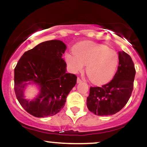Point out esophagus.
Here are the masks:
<instances>
[{
    "instance_id": "esophagus-1",
    "label": "esophagus",
    "mask_w": 147,
    "mask_h": 147,
    "mask_svg": "<svg viewBox=\"0 0 147 147\" xmlns=\"http://www.w3.org/2000/svg\"><path fill=\"white\" fill-rule=\"evenodd\" d=\"M77 84H79V83H81V82H82V80L80 78H77Z\"/></svg>"
}]
</instances>
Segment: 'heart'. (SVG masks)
<instances>
[{"mask_svg": "<svg viewBox=\"0 0 147 147\" xmlns=\"http://www.w3.org/2000/svg\"><path fill=\"white\" fill-rule=\"evenodd\" d=\"M73 53L65 55V62L72 73L82 72L86 65V74L93 84H106L113 77L119 63L114 50L100 43L84 41L74 47Z\"/></svg>", "mask_w": 147, "mask_h": 147, "instance_id": "obj_1", "label": "heart"}]
</instances>
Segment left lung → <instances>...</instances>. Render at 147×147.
Returning a JSON list of instances; mask_svg holds the SVG:
<instances>
[{"label":"left lung","instance_id":"left-lung-1","mask_svg":"<svg viewBox=\"0 0 147 147\" xmlns=\"http://www.w3.org/2000/svg\"><path fill=\"white\" fill-rule=\"evenodd\" d=\"M119 66L113 79L102 87H90L87 97L88 110L99 116L111 115L126 105L133 89L136 70L132 59L124 51L118 52Z\"/></svg>","mask_w":147,"mask_h":147}]
</instances>
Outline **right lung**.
<instances>
[{
	"label": "right lung",
	"instance_id": "add662e5",
	"mask_svg": "<svg viewBox=\"0 0 147 147\" xmlns=\"http://www.w3.org/2000/svg\"><path fill=\"white\" fill-rule=\"evenodd\" d=\"M66 45L60 40L39 43L25 52L14 69V90L22 107L36 117L56 115L64 107L66 97L77 83V77L66 72L62 55ZM36 85L39 93L32 100L24 91Z\"/></svg>",
	"mask_w": 147,
	"mask_h": 147
}]
</instances>
